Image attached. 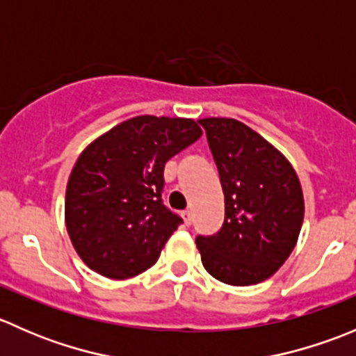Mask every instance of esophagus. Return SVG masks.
Returning <instances> with one entry per match:
<instances>
[{
  "label": "esophagus",
  "instance_id": "34e87169",
  "mask_svg": "<svg viewBox=\"0 0 356 356\" xmlns=\"http://www.w3.org/2000/svg\"><path fill=\"white\" fill-rule=\"evenodd\" d=\"M182 218H184L186 225H191L193 224V211L191 210H184V211H182Z\"/></svg>",
  "mask_w": 356,
  "mask_h": 356
}]
</instances>
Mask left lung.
I'll return each mask as SVG.
<instances>
[{
  "mask_svg": "<svg viewBox=\"0 0 356 356\" xmlns=\"http://www.w3.org/2000/svg\"><path fill=\"white\" fill-rule=\"evenodd\" d=\"M222 191L225 220L196 246L210 275L231 286L265 281L282 267L305 215L300 179L288 158L236 118H200Z\"/></svg>",
  "mask_w": 356,
  "mask_h": 356,
  "instance_id": "left-lung-1",
  "label": "left lung"
}]
</instances>
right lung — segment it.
<instances>
[{
  "instance_id": "obj_1",
  "label": "right lung",
  "mask_w": 356,
  "mask_h": 356,
  "mask_svg": "<svg viewBox=\"0 0 356 356\" xmlns=\"http://www.w3.org/2000/svg\"><path fill=\"white\" fill-rule=\"evenodd\" d=\"M201 134L193 118L139 115L81 153L68 177L65 224L91 270L127 279L156 264L182 224L161 201L165 163Z\"/></svg>"
}]
</instances>
